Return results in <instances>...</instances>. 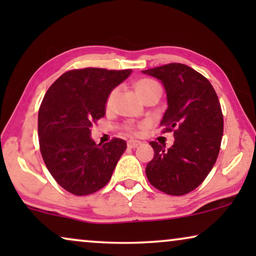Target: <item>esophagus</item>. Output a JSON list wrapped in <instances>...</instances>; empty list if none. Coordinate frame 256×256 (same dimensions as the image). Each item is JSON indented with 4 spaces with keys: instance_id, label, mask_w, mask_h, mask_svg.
Returning <instances> with one entry per match:
<instances>
[{
    "instance_id": "esophagus-1",
    "label": "esophagus",
    "mask_w": 256,
    "mask_h": 256,
    "mask_svg": "<svg viewBox=\"0 0 256 256\" xmlns=\"http://www.w3.org/2000/svg\"><path fill=\"white\" fill-rule=\"evenodd\" d=\"M140 144H141V142L134 141V140H130V141H128V143H127L128 148H130V149H134V148H136V146H138Z\"/></svg>"
}]
</instances>
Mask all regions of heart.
I'll return each mask as SVG.
<instances>
[{"label": "heart", "mask_w": 256, "mask_h": 256, "mask_svg": "<svg viewBox=\"0 0 256 256\" xmlns=\"http://www.w3.org/2000/svg\"><path fill=\"white\" fill-rule=\"evenodd\" d=\"M154 90H160V84L155 82V80L144 78V79H140L138 82H136V90H138V93L140 94V96L141 98H143L146 93L152 92ZM114 96H115V90H112V92L108 94L107 100H106L107 107H110V104L113 102ZM124 130L130 132V134H136V132H138V127L134 124H127L124 126Z\"/></svg>", "instance_id": "b5f03b06"}]
</instances>
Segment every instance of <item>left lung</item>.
<instances>
[{"label": "left lung", "instance_id": "left-lung-1", "mask_svg": "<svg viewBox=\"0 0 256 256\" xmlns=\"http://www.w3.org/2000/svg\"><path fill=\"white\" fill-rule=\"evenodd\" d=\"M142 72L162 82L168 110L160 126L174 136L169 149L150 142L155 155L146 164V177L164 194H186L204 182L219 155L224 118L218 96L204 76L180 62Z\"/></svg>", "mask_w": 256, "mask_h": 256}]
</instances>
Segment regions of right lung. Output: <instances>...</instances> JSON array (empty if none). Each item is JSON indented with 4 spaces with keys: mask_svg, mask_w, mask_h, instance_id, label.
I'll return each mask as SVG.
<instances>
[{
    "mask_svg": "<svg viewBox=\"0 0 256 256\" xmlns=\"http://www.w3.org/2000/svg\"><path fill=\"white\" fill-rule=\"evenodd\" d=\"M130 73L71 70L45 93L38 110L40 154L52 177L70 194L86 196L102 188L127 148L124 140L116 138L96 144L90 138V127L104 116L108 94Z\"/></svg>",
    "mask_w": 256,
    "mask_h": 256,
    "instance_id": "obj_1",
    "label": "right lung"
}]
</instances>
